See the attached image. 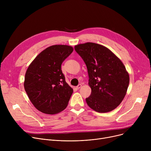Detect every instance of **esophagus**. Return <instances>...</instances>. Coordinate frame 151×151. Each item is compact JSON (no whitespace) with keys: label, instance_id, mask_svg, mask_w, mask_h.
Listing matches in <instances>:
<instances>
[{"label":"esophagus","instance_id":"obj_1","mask_svg":"<svg viewBox=\"0 0 151 151\" xmlns=\"http://www.w3.org/2000/svg\"><path fill=\"white\" fill-rule=\"evenodd\" d=\"M81 86H82V84H78V85L76 86V89H79L81 88Z\"/></svg>","mask_w":151,"mask_h":151}]
</instances>
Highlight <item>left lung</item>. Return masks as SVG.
I'll use <instances>...</instances> for the list:
<instances>
[{"instance_id":"1","label":"left lung","mask_w":151,"mask_h":151,"mask_svg":"<svg viewBox=\"0 0 151 151\" xmlns=\"http://www.w3.org/2000/svg\"><path fill=\"white\" fill-rule=\"evenodd\" d=\"M75 50L88 68L91 94L86 99L87 104L99 113L113 111L122 101L129 84L124 63L110 50L97 43L79 44Z\"/></svg>"}]
</instances>
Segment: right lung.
Returning a JSON list of instances; mask_svg holds the SVG:
<instances>
[{
  "label": "right lung",
  "mask_w": 151,
  "mask_h": 151,
  "mask_svg": "<svg viewBox=\"0 0 151 151\" xmlns=\"http://www.w3.org/2000/svg\"><path fill=\"white\" fill-rule=\"evenodd\" d=\"M73 51L68 45L49 46L28 67L24 87L32 104L42 113L58 114L67 106L73 90L65 81L61 65Z\"/></svg>",
  "instance_id": "1"
}]
</instances>
